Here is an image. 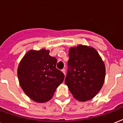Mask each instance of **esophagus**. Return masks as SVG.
<instances>
[{"label": "esophagus", "instance_id": "obj_1", "mask_svg": "<svg viewBox=\"0 0 123 123\" xmlns=\"http://www.w3.org/2000/svg\"><path fill=\"white\" fill-rule=\"evenodd\" d=\"M62 73L64 74V75H66V69H62Z\"/></svg>", "mask_w": 123, "mask_h": 123}]
</instances>
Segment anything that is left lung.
<instances>
[{
    "instance_id": "8db88e82",
    "label": "left lung",
    "mask_w": 123,
    "mask_h": 123,
    "mask_svg": "<svg viewBox=\"0 0 123 123\" xmlns=\"http://www.w3.org/2000/svg\"><path fill=\"white\" fill-rule=\"evenodd\" d=\"M69 57L66 85L75 99L90 100L103 85L104 62L94 48L82 44L69 49Z\"/></svg>"
}]
</instances>
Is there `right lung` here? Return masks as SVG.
Wrapping results in <instances>:
<instances>
[{
	"label": "right lung",
	"instance_id": "add662e5",
	"mask_svg": "<svg viewBox=\"0 0 123 123\" xmlns=\"http://www.w3.org/2000/svg\"><path fill=\"white\" fill-rule=\"evenodd\" d=\"M57 60L49 50H30L18 68L20 86L29 97L38 103L49 101L63 82L64 75L56 68Z\"/></svg>",
	"mask_w": 123,
	"mask_h": 123
}]
</instances>
